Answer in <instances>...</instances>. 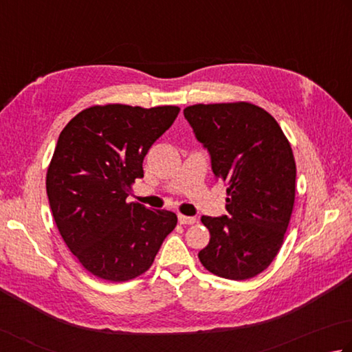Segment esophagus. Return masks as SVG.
Listing matches in <instances>:
<instances>
[{"label": "esophagus", "mask_w": 352, "mask_h": 352, "mask_svg": "<svg viewBox=\"0 0 352 352\" xmlns=\"http://www.w3.org/2000/svg\"><path fill=\"white\" fill-rule=\"evenodd\" d=\"M178 223L180 225H194L195 223V219L194 217H188V215H178Z\"/></svg>", "instance_id": "obj_1"}]
</instances>
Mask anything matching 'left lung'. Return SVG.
Listing matches in <instances>:
<instances>
[{"instance_id":"obj_1","label":"left lung","mask_w":352,"mask_h":352,"mask_svg":"<svg viewBox=\"0 0 352 352\" xmlns=\"http://www.w3.org/2000/svg\"><path fill=\"white\" fill-rule=\"evenodd\" d=\"M226 186L229 215L201 217L210 240L198 252L215 276L248 280L263 272L283 245L296 200V160L276 118L237 103L194 104L183 111Z\"/></svg>"}]
</instances>
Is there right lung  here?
I'll return each instance as SVG.
<instances>
[{
  "label": "right lung",
  "instance_id": "right-lung-1",
  "mask_svg": "<svg viewBox=\"0 0 352 352\" xmlns=\"http://www.w3.org/2000/svg\"><path fill=\"white\" fill-rule=\"evenodd\" d=\"M180 107L104 104L76 113L61 131L46 175L54 220L86 271L127 282L154 263L177 215L127 203L148 151Z\"/></svg>",
  "mask_w": 352,
  "mask_h": 352
}]
</instances>
